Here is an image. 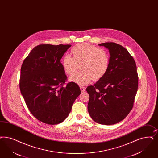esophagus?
Here are the masks:
<instances>
[{"mask_svg": "<svg viewBox=\"0 0 158 158\" xmlns=\"http://www.w3.org/2000/svg\"><path fill=\"white\" fill-rule=\"evenodd\" d=\"M80 88H81V92H85V90H86L85 87H83V86H81Z\"/></svg>", "mask_w": 158, "mask_h": 158, "instance_id": "esophagus-1", "label": "esophagus"}]
</instances>
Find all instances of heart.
I'll use <instances>...</instances> for the list:
<instances>
[{
    "label": "heart",
    "instance_id": "1",
    "mask_svg": "<svg viewBox=\"0 0 158 158\" xmlns=\"http://www.w3.org/2000/svg\"><path fill=\"white\" fill-rule=\"evenodd\" d=\"M73 56L69 54L64 55L62 64L66 73L72 75L78 65L82 64V72L71 76L69 80L81 86L89 84L94 79H100L106 73L109 66V55L103 49L89 44H77L71 50Z\"/></svg>",
    "mask_w": 158,
    "mask_h": 158
}]
</instances>
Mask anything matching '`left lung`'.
<instances>
[{
    "label": "left lung",
    "mask_w": 158,
    "mask_h": 158,
    "mask_svg": "<svg viewBox=\"0 0 158 158\" xmlns=\"http://www.w3.org/2000/svg\"><path fill=\"white\" fill-rule=\"evenodd\" d=\"M109 49L106 73L86 88L89 115L95 122L112 125L124 120L133 107L138 86L135 62L128 51L115 43L98 44Z\"/></svg>",
    "instance_id": "8db88e82"
}]
</instances>
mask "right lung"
<instances>
[{"instance_id":"obj_1","label":"right lung","mask_w":158,"mask_h":158,"mask_svg":"<svg viewBox=\"0 0 158 158\" xmlns=\"http://www.w3.org/2000/svg\"><path fill=\"white\" fill-rule=\"evenodd\" d=\"M71 45L41 44L24 60L20 89L28 109L37 120L55 125L63 122L81 93L67 77L60 60Z\"/></svg>"}]
</instances>
